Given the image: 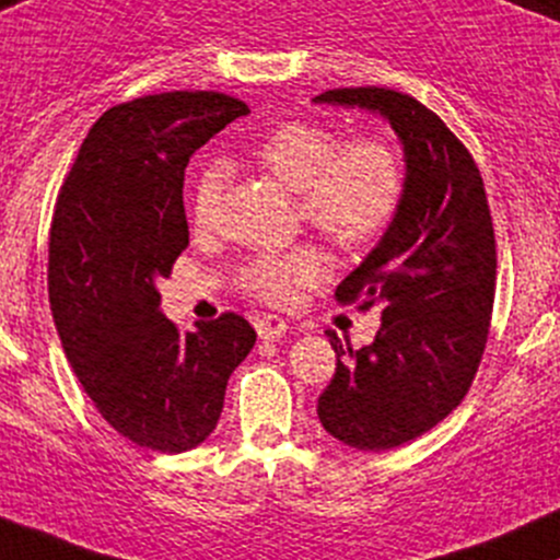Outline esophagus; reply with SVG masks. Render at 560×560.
<instances>
[{"instance_id": "1", "label": "esophagus", "mask_w": 560, "mask_h": 560, "mask_svg": "<svg viewBox=\"0 0 560 560\" xmlns=\"http://www.w3.org/2000/svg\"><path fill=\"white\" fill-rule=\"evenodd\" d=\"M255 329L260 340H279V337H284L287 322L281 316H273V313H262V316L255 318Z\"/></svg>"}]
</instances>
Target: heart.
<instances>
[{
	"label": "heart",
	"mask_w": 560,
	"mask_h": 560,
	"mask_svg": "<svg viewBox=\"0 0 560 560\" xmlns=\"http://www.w3.org/2000/svg\"><path fill=\"white\" fill-rule=\"evenodd\" d=\"M255 159L284 188L300 196V212L316 231L340 247H361L388 229L404 190L398 153L385 140H353L340 145L329 130L290 121L257 143ZM229 167L210 164L194 183V223L207 229ZM324 262L313 247L266 252L238 270L242 290L281 303L294 287L308 284Z\"/></svg>",
	"instance_id": "heart-1"
}]
</instances>
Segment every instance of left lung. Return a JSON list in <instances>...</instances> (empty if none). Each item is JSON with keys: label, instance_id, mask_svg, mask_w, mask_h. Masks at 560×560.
Returning a JSON list of instances; mask_svg holds the SVG:
<instances>
[{"label": "left lung", "instance_id": "left-lung-1", "mask_svg": "<svg viewBox=\"0 0 560 560\" xmlns=\"http://www.w3.org/2000/svg\"><path fill=\"white\" fill-rule=\"evenodd\" d=\"M313 103L383 116L404 151L398 210L335 292L340 303L377 305L380 329L359 350L327 331L337 370L316 407L342 444L393 450L439 425L481 364L497 284L487 190L468 149L415 97L342 88Z\"/></svg>", "mask_w": 560, "mask_h": 560}]
</instances>
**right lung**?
<instances>
[{
  "label": "right lung",
  "instance_id": "add662e5",
  "mask_svg": "<svg viewBox=\"0 0 560 560\" xmlns=\"http://www.w3.org/2000/svg\"><path fill=\"white\" fill-rule=\"evenodd\" d=\"M247 114L220 92H162L108 108L58 194L47 270L55 329L103 420L145 450L199 446L257 340L238 313L180 331L159 311L156 290L188 247V159Z\"/></svg>",
  "mask_w": 560,
  "mask_h": 560
}]
</instances>
